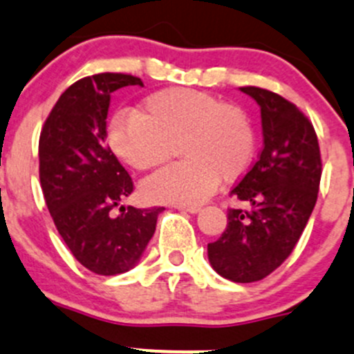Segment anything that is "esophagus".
<instances>
[{
    "label": "esophagus",
    "mask_w": 354,
    "mask_h": 354,
    "mask_svg": "<svg viewBox=\"0 0 354 354\" xmlns=\"http://www.w3.org/2000/svg\"><path fill=\"white\" fill-rule=\"evenodd\" d=\"M176 208L177 209H182V212H187V213H198L199 212V209H201V208H199V206H185V205H177L176 206Z\"/></svg>",
    "instance_id": "obj_1"
}]
</instances>
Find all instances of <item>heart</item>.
Returning <instances> with one entry per match:
<instances>
[{
	"mask_svg": "<svg viewBox=\"0 0 354 354\" xmlns=\"http://www.w3.org/2000/svg\"><path fill=\"white\" fill-rule=\"evenodd\" d=\"M178 141L187 158L146 178L142 192L151 201L199 205L220 178L243 176L257 148L253 125L239 106L185 87L149 94L139 113L120 111L108 129L115 155L138 170L167 162Z\"/></svg>",
	"mask_w": 354,
	"mask_h": 354,
	"instance_id": "obj_1",
	"label": "heart"
}]
</instances>
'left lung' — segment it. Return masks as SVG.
<instances>
[{"instance_id": "obj_1", "label": "left lung", "mask_w": 354, "mask_h": 354, "mask_svg": "<svg viewBox=\"0 0 354 354\" xmlns=\"http://www.w3.org/2000/svg\"><path fill=\"white\" fill-rule=\"evenodd\" d=\"M261 111L263 149L230 191L250 209L230 208L227 229L208 244L213 270L232 282H257L284 263L315 208L322 177L317 132L291 101L261 87H241Z\"/></svg>"}]
</instances>
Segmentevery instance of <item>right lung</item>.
Segmentation results:
<instances>
[{"label": "right lung", "instance_id": "add662e5", "mask_svg": "<svg viewBox=\"0 0 354 354\" xmlns=\"http://www.w3.org/2000/svg\"><path fill=\"white\" fill-rule=\"evenodd\" d=\"M142 86L127 73H96L73 82L48 115L39 138V178L59 236L75 260L97 275L136 267L163 208L121 206L132 178L106 146L111 93Z\"/></svg>", "mask_w": 354, "mask_h": 354}]
</instances>
